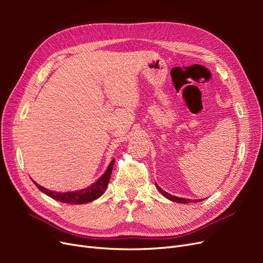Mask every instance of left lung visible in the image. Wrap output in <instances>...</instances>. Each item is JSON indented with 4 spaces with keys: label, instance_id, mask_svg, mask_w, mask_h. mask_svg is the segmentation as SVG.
<instances>
[{
    "label": "left lung",
    "instance_id": "1",
    "mask_svg": "<svg viewBox=\"0 0 263 263\" xmlns=\"http://www.w3.org/2000/svg\"><path fill=\"white\" fill-rule=\"evenodd\" d=\"M156 186H157V189L159 190V192H160L164 197H166V198H168V200H170V201H172V202L182 203V204H187V203H191V202L196 203V202L200 201V200H189V198H182V197H178V196H173V195H171V194H169V193H166L165 191H163L161 187H159L158 184H156Z\"/></svg>",
    "mask_w": 263,
    "mask_h": 263
}]
</instances>
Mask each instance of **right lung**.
Segmentation results:
<instances>
[{"label":"right lung","mask_w":263,"mask_h":263,"mask_svg":"<svg viewBox=\"0 0 263 263\" xmlns=\"http://www.w3.org/2000/svg\"><path fill=\"white\" fill-rule=\"evenodd\" d=\"M113 165H114V160L110 161L104 174H103L100 179H98L97 182H94L92 185L87 186L85 189H82V190L71 191V192H63V193L55 192V191H50L48 189H45L44 186L37 184L35 181H33V182L35 183V185L42 191L43 193L50 196L55 201H59L61 203L76 204V205L85 204V203H90L94 200H97V198L102 196L103 193L105 192V189L108 185L110 174H112Z\"/></svg>","instance_id":"1"}]
</instances>
